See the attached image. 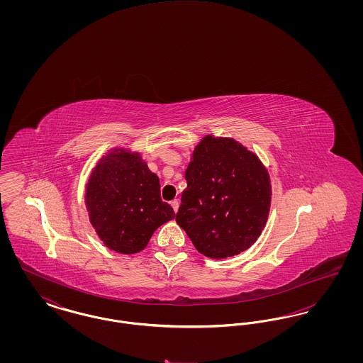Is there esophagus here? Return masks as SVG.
I'll list each match as a JSON object with an SVG mask.
<instances>
[{"label": "esophagus", "mask_w": 363, "mask_h": 363, "mask_svg": "<svg viewBox=\"0 0 363 363\" xmlns=\"http://www.w3.org/2000/svg\"><path fill=\"white\" fill-rule=\"evenodd\" d=\"M172 207H173L174 212H177L178 208H179V201H178V200H173V201H172Z\"/></svg>", "instance_id": "34e87169"}]
</instances>
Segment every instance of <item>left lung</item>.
<instances>
[{"mask_svg": "<svg viewBox=\"0 0 363 363\" xmlns=\"http://www.w3.org/2000/svg\"><path fill=\"white\" fill-rule=\"evenodd\" d=\"M185 178L175 220L201 255L233 257L259 240L272 199L259 156L234 138L207 135L194 147Z\"/></svg>", "mask_w": 363, "mask_h": 363, "instance_id": "1", "label": "left lung"}]
</instances>
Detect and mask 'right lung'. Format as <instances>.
Returning <instances> with one entry per match:
<instances>
[{
  "label": "right lung",
  "mask_w": 363,
  "mask_h": 363,
  "mask_svg": "<svg viewBox=\"0 0 363 363\" xmlns=\"http://www.w3.org/2000/svg\"><path fill=\"white\" fill-rule=\"evenodd\" d=\"M89 223L117 253L145 249L156 228L175 218L160 199V184L147 162L129 148H111L91 170L86 184Z\"/></svg>",
  "instance_id": "obj_1"
}]
</instances>
